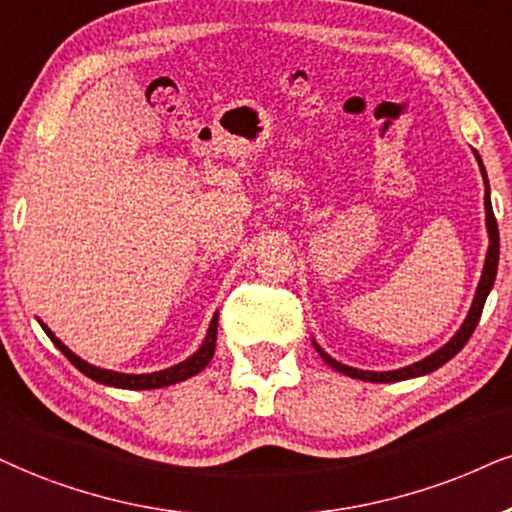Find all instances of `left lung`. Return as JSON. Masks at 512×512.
Masks as SVG:
<instances>
[{
	"label": "left lung",
	"mask_w": 512,
	"mask_h": 512,
	"mask_svg": "<svg viewBox=\"0 0 512 512\" xmlns=\"http://www.w3.org/2000/svg\"><path fill=\"white\" fill-rule=\"evenodd\" d=\"M472 154H475L477 159V166L482 170V180H484V213H487V235H489V249H487V258H484V268H482V277H479L477 282V289H475V299H472V306L468 315H465L463 325L458 327L456 334L446 342L444 346H439L437 351L430 353L427 358H422V361L413 363V365H406V368H399V370H384V372H375V370H358V368H351V365H344L339 361H334V358L327 353L323 346L313 339V346L315 351L320 353V358L334 368L337 372H342V375H349V377H356V380H363V382H401V380H413V377H422V375H430V372L439 370L441 365L449 363L456 353L463 349L465 344H468V339L472 337V332H475V327L479 323V318H482V308H484V301H487V296L491 292V287H494V280H496V270H498V225H496V218H494V208H491V189H489V178H487V170H484V163H482V156L477 154V149H472Z\"/></svg>",
	"instance_id": "obj_1"
}]
</instances>
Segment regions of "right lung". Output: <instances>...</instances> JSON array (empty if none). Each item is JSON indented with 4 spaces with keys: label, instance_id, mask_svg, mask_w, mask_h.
<instances>
[{
    "label": "right lung",
    "instance_id": "right-lung-1",
    "mask_svg": "<svg viewBox=\"0 0 512 512\" xmlns=\"http://www.w3.org/2000/svg\"><path fill=\"white\" fill-rule=\"evenodd\" d=\"M37 323L42 325V330L47 332V337L52 339L56 349H59L63 356L71 361L75 368H78L82 375H87L90 380L99 382V384H106V387H116V389H135V391H142V389H161V387H170V384H178V382H185L189 377H194L197 372H201L206 368L208 363H211L213 353H216V337H218V313H213L211 318V325H208L206 330V337L204 342L197 351L192 353V356L185 358V361H180L178 365H170L166 370H156V372H142V375H130V372H116V370H106V368H97V365L82 361L78 353H73L68 349L66 344L61 342L56 334L49 330L47 325L42 323V320H37Z\"/></svg>",
    "mask_w": 512,
    "mask_h": 512
}]
</instances>
